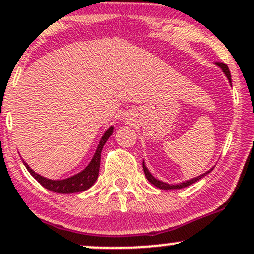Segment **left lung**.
<instances>
[{
  "label": "left lung",
  "instance_id": "left-lung-1",
  "mask_svg": "<svg viewBox=\"0 0 254 254\" xmlns=\"http://www.w3.org/2000/svg\"><path fill=\"white\" fill-rule=\"evenodd\" d=\"M214 64H215V65H217V66H219V68H220L221 70H223V73L225 74V76H226V78H228L229 82H230V85H231V75H230V70H229L228 65H226V64L223 63V62H215ZM142 167H143V172H145V175H146V178H147V180L149 181V183L152 184V185H154V186H156V188L161 189V190H178V189L188 188V186H190V185H192V184H193V183H196V181H198L199 179L204 178L205 175L209 174V173L213 170V168H210L209 170H207V172L203 173V174H202V175L196 176V178L190 179V180L183 181V183H179V184H168V183H164V181L159 180V179L154 178V176L152 175V173L148 170V168L146 167L145 161L142 162Z\"/></svg>",
  "mask_w": 254,
  "mask_h": 254
}]
</instances>
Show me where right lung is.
I'll use <instances>...</instances> for the list:
<instances>
[{"label": "right lung", "instance_id": "add662e5", "mask_svg": "<svg viewBox=\"0 0 254 254\" xmlns=\"http://www.w3.org/2000/svg\"><path fill=\"white\" fill-rule=\"evenodd\" d=\"M113 134V125L103 134L102 138L100 140L97 148H96L95 154H93L92 159L90 161L87 167L84 170L78 173V174L70 176V178L62 179V180H52V179H47L45 176L37 174L34 172L25 162L23 161L24 165L26 167L28 172L30 173L34 178L44 186L47 190L52 192H57V193H75V192H82L87 189H90L93 184L96 183L98 178V172H100V163H101V152H102L103 146L109 138V136Z\"/></svg>", "mask_w": 254, "mask_h": 254}]
</instances>
